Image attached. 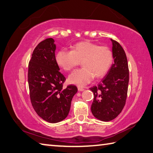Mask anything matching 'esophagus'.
I'll return each mask as SVG.
<instances>
[{
	"label": "esophagus",
	"instance_id": "34e87169",
	"mask_svg": "<svg viewBox=\"0 0 153 153\" xmlns=\"http://www.w3.org/2000/svg\"><path fill=\"white\" fill-rule=\"evenodd\" d=\"M78 90H79V91H83L85 89H83V88H82L81 87H78Z\"/></svg>",
	"mask_w": 153,
	"mask_h": 153
}]
</instances>
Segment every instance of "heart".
I'll return each mask as SVG.
<instances>
[{
	"mask_svg": "<svg viewBox=\"0 0 153 153\" xmlns=\"http://www.w3.org/2000/svg\"><path fill=\"white\" fill-rule=\"evenodd\" d=\"M56 61L66 71L73 69L81 62L83 68L69 75V83L83 87L92 81L93 76H105L113 62V53L109 48L90 42H81L72 47L71 52L62 49L56 55Z\"/></svg>",
	"mask_w": 153,
	"mask_h": 153,
	"instance_id": "heart-1",
	"label": "heart"
}]
</instances>
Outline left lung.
I'll return each mask as SVG.
<instances>
[{"mask_svg":"<svg viewBox=\"0 0 153 153\" xmlns=\"http://www.w3.org/2000/svg\"><path fill=\"white\" fill-rule=\"evenodd\" d=\"M114 64L97 85L90 88L94 94L91 112L103 122L114 120L121 113L127 97L129 71L124 49L111 39Z\"/></svg>","mask_w":153,"mask_h":153,"instance_id":"left-lung-1","label":"left lung"}]
</instances>
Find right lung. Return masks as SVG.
<instances>
[{"instance_id":"obj_1","label":"right lung","mask_w":153,"mask_h":153,"mask_svg":"<svg viewBox=\"0 0 153 153\" xmlns=\"http://www.w3.org/2000/svg\"><path fill=\"white\" fill-rule=\"evenodd\" d=\"M54 40L48 38L37 45L29 63L28 83L34 110L50 123L62 121L68 116L71 101L77 87L64 89L65 77L56 61Z\"/></svg>"}]
</instances>
